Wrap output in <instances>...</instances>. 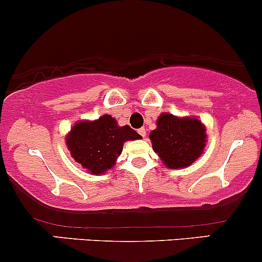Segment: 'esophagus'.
Returning a JSON list of instances; mask_svg holds the SVG:
<instances>
[{"instance_id":"obj_1","label":"esophagus","mask_w":262,"mask_h":262,"mask_svg":"<svg viewBox=\"0 0 262 262\" xmlns=\"http://www.w3.org/2000/svg\"><path fill=\"white\" fill-rule=\"evenodd\" d=\"M138 133L140 134V136L143 137V138H144V137H145V128H140V129H138Z\"/></svg>"}]
</instances>
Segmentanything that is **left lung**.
<instances>
[{"mask_svg": "<svg viewBox=\"0 0 262 262\" xmlns=\"http://www.w3.org/2000/svg\"><path fill=\"white\" fill-rule=\"evenodd\" d=\"M150 132L153 150L169 169L189 167L202 156L207 143L206 125L196 117L162 113Z\"/></svg>", "mask_w": 262, "mask_h": 262, "instance_id": "obj_1", "label": "left lung"}]
</instances>
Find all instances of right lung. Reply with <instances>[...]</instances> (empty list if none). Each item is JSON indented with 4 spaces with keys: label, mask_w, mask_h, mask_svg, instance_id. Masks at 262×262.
I'll use <instances>...</instances> for the list:
<instances>
[{
    "label": "right lung",
    "mask_w": 262,
    "mask_h": 262,
    "mask_svg": "<svg viewBox=\"0 0 262 262\" xmlns=\"http://www.w3.org/2000/svg\"><path fill=\"white\" fill-rule=\"evenodd\" d=\"M142 137L129 125L120 126L112 115L104 114L95 120L82 119L74 124L65 143L74 161L90 174H103L114 168L126 140Z\"/></svg>",
    "instance_id": "add662e5"
}]
</instances>
